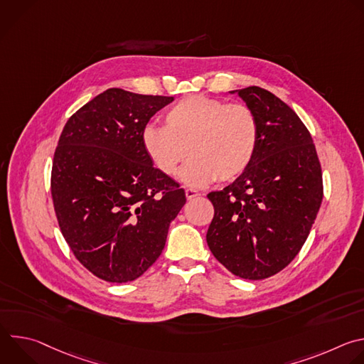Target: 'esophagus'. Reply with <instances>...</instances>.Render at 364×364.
<instances>
[{
    "label": "esophagus",
    "mask_w": 364,
    "mask_h": 364,
    "mask_svg": "<svg viewBox=\"0 0 364 364\" xmlns=\"http://www.w3.org/2000/svg\"><path fill=\"white\" fill-rule=\"evenodd\" d=\"M197 196H200L198 191H196V190H193V188H186V197H187L188 200H191V198H194V197H197Z\"/></svg>",
    "instance_id": "obj_1"
}]
</instances>
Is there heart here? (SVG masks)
Here are the masks:
<instances>
[{
    "label": "heart",
    "instance_id": "obj_1",
    "mask_svg": "<svg viewBox=\"0 0 364 364\" xmlns=\"http://www.w3.org/2000/svg\"><path fill=\"white\" fill-rule=\"evenodd\" d=\"M257 127L253 114L239 103L193 95L180 99L164 114V128L148 125L142 144L164 174L181 170V180L191 187L230 181L250 164L256 149Z\"/></svg>",
    "mask_w": 364,
    "mask_h": 364
}]
</instances>
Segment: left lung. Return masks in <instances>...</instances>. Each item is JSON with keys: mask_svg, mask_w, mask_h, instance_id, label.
I'll use <instances>...</instances> for the list:
<instances>
[{"mask_svg": "<svg viewBox=\"0 0 364 364\" xmlns=\"http://www.w3.org/2000/svg\"><path fill=\"white\" fill-rule=\"evenodd\" d=\"M236 93L253 114L257 141L247 168L207 194L215 218L205 240L218 261L243 279H265L298 255L323 200L317 151L298 115L267 89Z\"/></svg>", "mask_w": 364, "mask_h": 364, "instance_id": "8db88e82", "label": "left lung"}]
</instances>
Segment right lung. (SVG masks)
Returning <instances> with one entry per match:
<instances>
[{
    "label": "right lung",
    "instance_id": "1",
    "mask_svg": "<svg viewBox=\"0 0 364 364\" xmlns=\"http://www.w3.org/2000/svg\"><path fill=\"white\" fill-rule=\"evenodd\" d=\"M173 100L112 87L62 131L51 170L55 212L77 261L103 281L139 278L186 204L184 190L154 168L142 144L151 117Z\"/></svg>",
    "mask_w": 364,
    "mask_h": 364
}]
</instances>
